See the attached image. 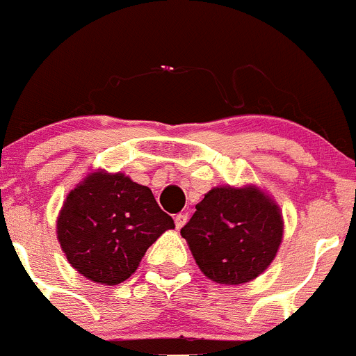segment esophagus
<instances>
[{"label": "esophagus", "instance_id": "esophagus-1", "mask_svg": "<svg viewBox=\"0 0 356 356\" xmlns=\"http://www.w3.org/2000/svg\"><path fill=\"white\" fill-rule=\"evenodd\" d=\"M186 222H188V213H177V215H175V227L182 229V227H184Z\"/></svg>", "mask_w": 356, "mask_h": 356}]
</instances>
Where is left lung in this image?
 I'll list each match as a JSON object with an SVG mask.
<instances>
[{
	"label": "left lung",
	"mask_w": 356,
	"mask_h": 356,
	"mask_svg": "<svg viewBox=\"0 0 356 356\" xmlns=\"http://www.w3.org/2000/svg\"><path fill=\"white\" fill-rule=\"evenodd\" d=\"M282 232L277 203L254 186L210 189L181 229L200 270L227 286L245 284L265 272Z\"/></svg>",
	"instance_id": "1"
}]
</instances>
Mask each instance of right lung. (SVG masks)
<instances>
[{
	"label": "right lung",
	"mask_w": 356,
	"mask_h": 356,
	"mask_svg": "<svg viewBox=\"0 0 356 356\" xmlns=\"http://www.w3.org/2000/svg\"><path fill=\"white\" fill-rule=\"evenodd\" d=\"M174 227L152 189L105 170L89 174L68 193L56 220L68 264L106 286L131 277L146 250Z\"/></svg>",
	"instance_id": "right-lung-1"
}]
</instances>
